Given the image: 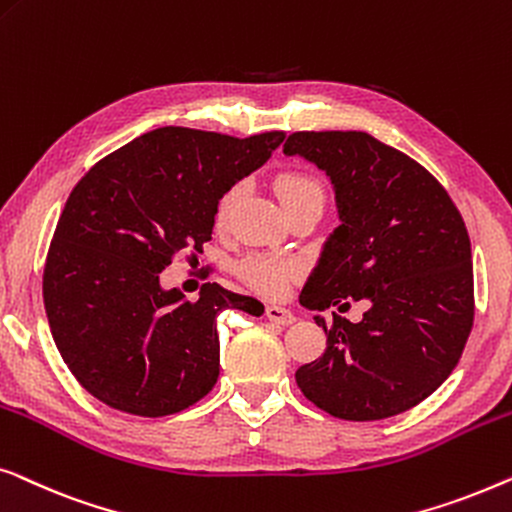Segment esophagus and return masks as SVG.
<instances>
[{
    "instance_id": "obj_1",
    "label": "esophagus",
    "mask_w": 512,
    "mask_h": 512,
    "mask_svg": "<svg viewBox=\"0 0 512 512\" xmlns=\"http://www.w3.org/2000/svg\"><path fill=\"white\" fill-rule=\"evenodd\" d=\"M266 318H269L273 325H283V327H287V325H292L294 320V313H290L287 311V308H280V306H266Z\"/></svg>"
}]
</instances>
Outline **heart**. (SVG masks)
Returning a JSON list of instances; mask_svg holds the SVG:
<instances>
[{"mask_svg":"<svg viewBox=\"0 0 512 512\" xmlns=\"http://www.w3.org/2000/svg\"><path fill=\"white\" fill-rule=\"evenodd\" d=\"M273 190H276L280 204L285 206V211L290 213L297 206L311 204H325V185L311 171L304 169H285L273 178ZM236 192L239 187H227L215 201V225L222 227L232 213V206L236 201ZM239 276L243 283H248L253 290L266 297H280L287 290V285L294 278H299L301 262L294 257H278V255H264L253 253L243 257L239 262Z\"/></svg>","mask_w":512,"mask_h":512,"instance_id":"obj_1","label":"heart"}]
</instances>
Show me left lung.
I'll list each match as a JSON object with an SVG mask.
<instances>
[{
  "label": "left lung",
  "instance_id": "left-lung-1",
  "mask_svg": "<svg viewBox=\"0 0 512 512\" xmlns=\"http://www.w3.org/2000/svg\"><path fill=\"white\" fill-rule=\"evenodd\" d=\"M283 153L327 171L341 218L301 304L369 306L359 322L315 318L327 350L299 366V390L341 420L399 415L443 385L471 334L473 262L462 213L420 162L366 132H294Z\"/></svg>",
  "mask_w": 512,
  "mask_h": 512
}]
</instances>
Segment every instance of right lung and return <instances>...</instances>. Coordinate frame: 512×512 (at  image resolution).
Masks as SVG:
<instances>
[{"label":"right lung","instance_id":"1","mask_svg":"<svg viewBox=\"0 0 512 512\" xmlns=\"http://www.w3.org/2000/svg\"><path fill=\"white\" fill-rule=\"evenodd\" d=\"M283 139L160 127L76 183L43 266V306L64 364L92 397L129 415L164 417L213 390L218 315H262L264 306L218 283L183 301L178 290H162L160 273L178 253L204 250L215 201Z\"/></svg>","mask_w":512,"mask_h":512}]
</instances>
